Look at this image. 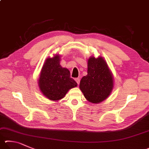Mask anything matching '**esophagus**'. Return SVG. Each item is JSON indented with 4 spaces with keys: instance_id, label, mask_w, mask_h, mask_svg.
Wrapping results in <instances>:
<instances>
[{
    "instance_id": "obj_1",
    "label": "esophagus",
    "mask_w": 149,
    "mask_h": 149,
    "mask_svg": "<svg viewBox=\"0 0 149 149\" xmlns=\"http://www.w3.org/2000/svg\"><path fill=\"white\" fill-rule=\"evenodd\" d=\"M75 81L77 82V85H79V83H80V79H79V78H75Z\"/></svg>"
}]
</instances>
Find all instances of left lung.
<instances>
[{
	"instance_id": "obj_1",
	"label": "left lung",
	"mask_w": 149,
	"mask_h": 149,
	"mask_svg": "<svg viewBox=\"0 0 149 149\" xmlns=\"http://www.w3.org/2000/svg\"><path fill=\"white\" fill-rule=\"evenodd\" d=\"M113 87V76L107 63L101 56L88 60L87 75L81 79L79 88L85 98L93 104L106 99Z\"/></svg>"
}]
</instances>
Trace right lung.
<instances>
[{"label":"right lung","mask_w":149,"mask_h":149,"mask_svg":"<svg viewBox=\"0 0 149 149\" xmlns=\"http://www.w3.org/2000/svg\"><path fill=\"white\" fill-rule=\"evenodd\" d=\"M60 56L55 55L45 61L40 73L38 85L44 96L51 100H58L66 95L69 89L77 83L70 77V72L60 65Z\"/></svg>","instance_id":"right-lung-1"}]
</instances>
